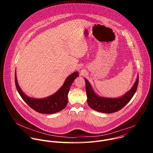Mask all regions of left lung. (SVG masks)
Here are the masks:
<instances>
[{
  "instance_id": "1",
  "label": "left lung",
  "mask_w": 153,
  "mask_h": 153,
  "mask_svg": "<svg viewBox=\"0 0 153 153\" xmlns=\"http://www.w3.org/2000/svg\"><path fill=\"white\" fill-rule=\"evenodd\" d=\"M86 85L87 102L93 110L103 113H113L119 111L132 99L134 95L138 86L139 75L132 88L123 96L116 97H105L97 95L94 91L88 80L84 78Z\"/></svg>"
}]
</instances>
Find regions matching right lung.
Instances as JSON below:
<instances>
[{
    "label": "right lung",
    "instance_id": "1",
    "mask_svg": "<svg viewBox=\"0 0 153 153\" xmlns=\"http://www.w3.org/2000/svg\"><path fill=\"white\" fill-rule=\"evenodd\" d=\"M78 76L79 72H74L67 77L63 85L55 93L42 99L30 97L23 92L17 82L16 71H15V83L21 97L34 110L42 114H54L62 111L66 107L70 88L75 79Z\"/></svg>",
    "mask_w": 153,
    "mask_h": 153
}]
</instances>
